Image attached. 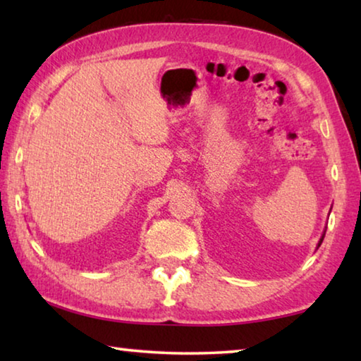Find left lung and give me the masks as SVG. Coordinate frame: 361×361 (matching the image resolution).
Here are the masks:
<instances>
[{
  "instance_id": "1",
  "label": "left lung",
  "mask_w": 361,
  "mask_h": 361,
  "mask_svg": "<svg viewBox=\"0 0 361 361\" xmlns=\"http://www.w3.org/2000/svg\"><path fill=\"white\" fill-rule=\"evenodd\" d=\"M325 232H326V231H323V234H322V237H320V240H319V243H317V248H319V247L322 245V242H323V237H325Z\"/></svg>"
}]
</instances>
